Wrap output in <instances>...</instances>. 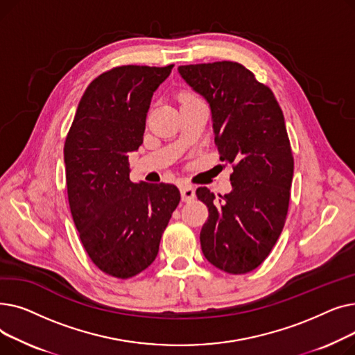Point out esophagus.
Segmentation results:
<instances>
[{
	"label": "esophagus",
	"instance_id": "obj_1",
	"mask_svg": "<svg viewBox=\"0 0 355 355\" xmlns=\"http://www.w3.org/2000/svg\"><path fill=\"white\" fill-rule=\"evenodd\" d=\"M194 197H196V190H194L193 185H190V184L182 185V187H181V200L184 202H189V201L194 200Z\"/></svg>",
	"mask_w": 355,
	"mask_h": 355
}]
</instances>
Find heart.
Returning <instances> with one entry per match:
<instances>
[{
  "label": "heart",
  "mask_w": 355,
  "mask_h": 355,
  "mask_svg": "<svg viewBox=\"0 0 355 355\" xmlns=\"http://www.w3.org/2000/svg\"><path fill=\"white\" fill-rule=\"evenodd\" d=\"M194 98H197L194 93H191V92H182L181 95H180V101L182 102V101H189V99H194Z\"/></svg>",
  "instance_id": "obj_1"
}]
</instances>
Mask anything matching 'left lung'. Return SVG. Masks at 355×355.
Wrapping results in <instances>:
<instances>
[{
    "label": "left lung",
    "instance_id": "8db88e82",
    "mask_svg": "<svg viewBox=\"0 0 355 355\" xmlns=\"http://www.w3.org/2000/svg\"><path fill=\"white\" fill-rule=\"evenodd\" d=\"M178 71L210 103L220 159L233 166L232 193L217 198L207 187L196 191L209 209L201 250L220 270L252 272L276 245L289 209L293 155L282 109L270 87L237 62Z\"/></svg>",
    "mask_w": 355,
    "mask_h": 355
}]
</instances>
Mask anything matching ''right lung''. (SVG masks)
<instances>
[{"instance_id":"add662e5","label":"right lung","mask_w":355,"mask_h":355,"mask_svg":"<svg viewBox=\"0 0 355 355\" xmlns=\"http://www.w3.org/2000/svg\"><path fill=\"white\" fill-rule=\"evenodd\" d=\"M174 64H126L86 87L64 142L70 213L96 268L129 279L151 265L180 202L174 184L132 182L128 153L144 141L157 87Z\"/></svg>"}]
</instances>
